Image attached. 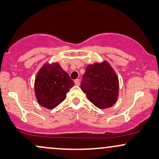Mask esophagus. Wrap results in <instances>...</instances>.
Returning a JSON list of instances; mask_svg holds the SVG:
<instances>
[{
    "label": "esophagus",
    "mask_w": 159,
    "mask_h": 159,
    "mask_svg": "<svg viewBox=\"0 0 159 159\" xmlns=\"http://www.w3.org/2000/svg\"><path fill=\"white\" fill-rule=\"evenodd\" d=\"M74 83H75V85H76V86H79V85H80V80H79V79H76V80H74Z\"/></svg>",
    "instance_id": "obj_1"
}]
</instances>
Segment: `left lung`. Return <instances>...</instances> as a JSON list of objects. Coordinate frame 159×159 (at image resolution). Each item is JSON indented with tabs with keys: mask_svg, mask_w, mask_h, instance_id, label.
Returning a JSON list of instances; mask_svg holds the SVG:
<instances>
[{
	"mask_svg": "<svg viewBox=\"0 0 159 159\" xmlns=\"http://www.w3.org/2000/svg\"><path fill=\"white\" fill-rule=\"evenodd\" d=\"M81 89L96 107L101 109L110 107L118 96V78L107 61L89 64L83 76Z\"/></svg>",
	"mask_w": 159,
	"mask_h": 159,
	"instance_id": "1",
	"label": "left lung"
}]
</instances>
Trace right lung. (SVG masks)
<instances>
[{
    "instance_id": "obj_1",
    "label": "right lung",
    "mask_w": 159,
    "mask_h": 159,
    "mask_svg": "<svg viewBox=\"0 0 159 159\" xmlns=\"http://www.w3.org/2000/svg\"><path fill=\"white\" fill-rule=\"evenodd\" d=\"M73 86V81L59 64H46L39 71L35 79L37 101L46 108H54L65 99L66 93Z\"/></svg>"
}]
</instances>
